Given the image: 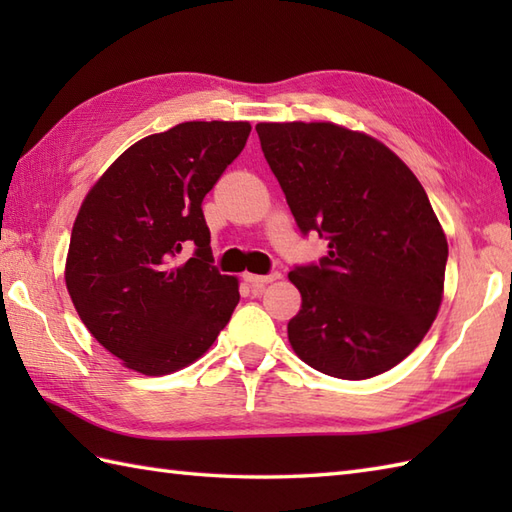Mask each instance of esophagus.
<instances>
[{"label": "esophagus", "instance_id": "1", "mask_svg": "<svg viewBox=\"0 0 512 512\" xmlns=\"http://www.w3.org/2000/svg\"><path fill=\"white\" fill-rule=\"evenodd\" d=\"M277 279H281V273H273V275H266V277H262V275H250V273L244 275L246 284H250L255 290H262L264 286L270 284V281H277Z\"/></svg>", "mask_w": 512, "mask_h": 512}]
</instances>
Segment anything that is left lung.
<instances>
[{
	"label": "left lung",
	"instance_id": "1",
	"mask_svg": "<svg viewBox=\"0 0 512 512\" xmlns=\"http://www.w3.org/2000/svg\"><path fill=\"white\" fill-rule=\"evenodd\" d=\"M255 129L299 228L330 248L319 266L288 273L301 292L288 323L292 350L345 380L396 367L444 297L449 244L422 184L365 132L301 121Z\"/></svg>",
	"mask_w": 512,
	"mask_h": 512
}]
</instances>
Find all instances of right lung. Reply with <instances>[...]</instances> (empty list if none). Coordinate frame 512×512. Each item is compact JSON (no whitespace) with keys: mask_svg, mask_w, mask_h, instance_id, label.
<instances>
[{"mask_svg":"<svg viewBox=\"0 0 512 512\" xmlns=\"http://www.w3.org/2000/svg\"><path fill=\"white\" fill-rule=\"evenodd\" d=\"M246 121H191L125 149L76 215L65 286L90 334L127 369L167 376L209 352L239 301L211 266L202 200L239 156ZM187 243L189 263L172 257Z\"/></svg>","mask_w":512,"mask_h":512,"instance_id":"add662e5","label":"right lung"}]
</instances>
